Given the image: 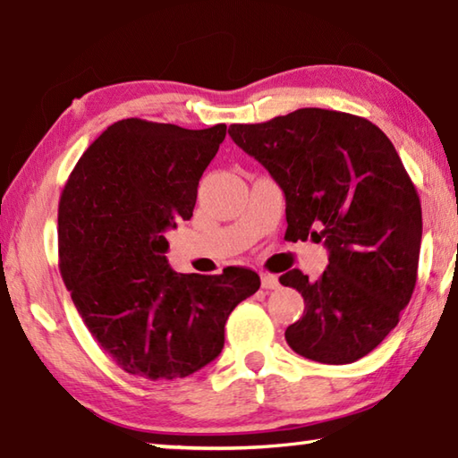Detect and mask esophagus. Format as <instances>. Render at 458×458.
I'll return each mask as SVG.
<instances>
[{
	"label": "esophagus",
	"instance_id": "esophagus-1",
	"mask_svg": "<svg viewBox=\"0 0 458 458\" xmlns=\"http://www.w3.org/2000/svg\"><path fill=\"white\" fill-rule=\"evenodd\" d=\"M260 280H262V288H266V290H274V288L280 286V280H278L276 274L262 272L260 274Z\"/></svg>",
	"mask_w": 458,
	"mask_h": 458
}]
</instances>
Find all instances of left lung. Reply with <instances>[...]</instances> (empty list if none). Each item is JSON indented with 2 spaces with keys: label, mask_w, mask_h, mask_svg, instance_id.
Returning a JSON list of instances; mask_svg holds the SVG:
<instances>
[{
  "label": "left lung",
  "mask_w": 458,
  "mask_h": 458,
  "mask_svg": "<svg viewBox=\"0 0 458 458\" xmlns=\"http://www.w3.org/2000/svg\"><path fill=\"white\" fill-rule=\"evenodd\" d=\"M228 134L284 192L286 238L328 248L318 280L298 268L280 276L304 298L288 346L324 364L367 356L401 320L419 270L420 200L393 142L367 118L322 107Z\"/></svg>",
  "instance_id": "8db88e82"
}]
</instances>
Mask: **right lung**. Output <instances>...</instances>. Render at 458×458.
Wrapping results in <instances>:
<instances>
[{
    "mask_svg": "<svg viewBox=\"0 0 458 458\" xmlns=\"http://www.w3.org/2000/svg\"><path fill=\"white\" fill-rule=\"evenodd\" d=\"M226 123L186 130L128 118L94 140L62 190L60 272L81 320L122 370L184 378L224 348V324L260 288L244 266L178 274L164 232L192 218Z\"/></svg>",
    "mask_w": 458,
    "mask_h": 458,
    "instance_id": "add662e5",
    "label": "right lung"
}]
</instances>
